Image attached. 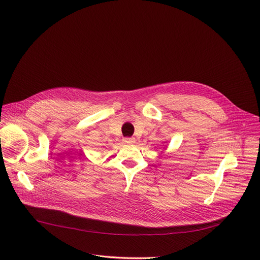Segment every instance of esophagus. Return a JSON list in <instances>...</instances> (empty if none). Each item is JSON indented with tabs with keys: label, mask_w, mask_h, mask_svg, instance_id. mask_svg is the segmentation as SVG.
I'll return each instance as SVG.
<instances>
[{
	"label": "esophagus",
	"mask_w": 260,
	"mask_h": 260,
	"mask_svg": "<svg viewBox=\"0 0 260 260\" xmlns=\"http://www.w3.org/2000/svg\"><path fill=\"white\" fill-rule=\"evenodd\" d=\"M124 142L128 143V144H133L136 142V139L135 138H125L124 139Z\"/></svg>",
	"instance_id": "obj_1"
}]
</instances>
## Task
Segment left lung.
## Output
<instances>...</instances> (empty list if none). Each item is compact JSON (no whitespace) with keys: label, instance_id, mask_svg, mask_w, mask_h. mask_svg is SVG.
I'll return each mask as SVG.
<instances>
[{"label":"left lung","instance_id":"8db88e82","mask_svg":"<svg viewBox=\"0 0 260 260\" xmlns=\"http://www.w3.org/2000/svg\"><path fill=\"white\" fill-rule=\"evenodd\" d=\"M164 143H165V142H164ZM165 148H166V146H165V147H164V149H165Z\"/></svg>","mask_w":260,"mask_h":260}]
</instances>
